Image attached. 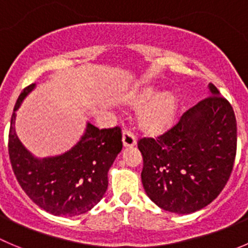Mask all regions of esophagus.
Returning <instances> with one entry per match:
<instances>
[{
  "instance_id": "1",
  "label": "esophagus",
  "mask_w": 248,
  "mask_h": 248,
  "mask_svg": "<svg viewBox=\"0 0 248 248\" xmlns=\"http://www.w3.org/2000/svg\"><path fill=\"white\" fill-rule=\"evenodd\" d=\"M123 145H124V147H133L136 145V139L131 131H123Z\"/></svg>"
}]
</instances>
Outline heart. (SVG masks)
<instances>
[{
	"label": "heart",
	"instance_id": "1",
	"mask_svg": "<svg viewBox=\"0 0 248 248\" xmlns=\"http://www.w3.org/2000/svg\"><path fill=\"white\" fill-rule=\"evenodd\" d=\"M158 90L153 86H145L135 95L134 102L142 105L151 100L139 113V126L147 134H159L171 125L175 118L178 100L171 93H162L155 96Z\"/></svg>",
	"mask_w": 248,
	"mask_h": 248
}]
</instances>
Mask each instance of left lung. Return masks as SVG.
<instances>
[{
	"label": "left lung",
	"mask_w": 248,
	"mask_h": 248,
	"mask_svg": "<svg viewBox=\"0 0 248 248\" xmlns=\"http://www.w3.org/2000/svg\"><path fill=\"white\" fill-rule=\"evenodd\" d=\"M186 110L158 138H142L141 180L147 196L164 211L188 214L208 206L228 183L236 155L234 109L218 89Z\"/></svg>",
	"instance_id": "8db88e82"
}]
</instances>
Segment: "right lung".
Wrapping results in <instances>:
<instances>
[{
    "mask_svg": "<svg viewBox=\"0 0 248 248\" xmlns=\"http://www.w3.org/2000/svg\"><path fill=\"white\" fill-rule=\"evenodd\" d=\"M35 84L22 91L11 119L8 153L12 169L24 192L53 216L74 217L90 211L102 200L108 186V170L122 151L119 126L98 129L87 123L79 142L56 157H34L23 146L14 129L16 110Z\"/></svg>",
    "mask_w": 248,
    "mask_h": 248,
    "instance_id": "right-lung-1",
    "label": "right lung"
}]
</instances>
